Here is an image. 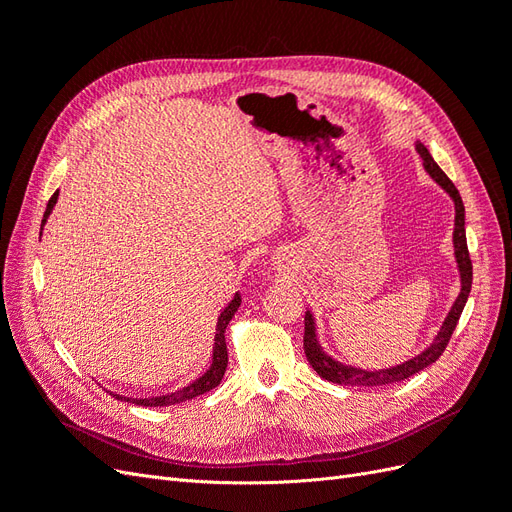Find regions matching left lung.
Here are the masks:
<instances>
[{
	"label": "left lung",
	"mask_w": 512,
	"mask_h": 512,
	"mask_svg": "<svg viewBox=\"0 0 512 512\" xmlns=\"http://www.w3.org/2000/svg\"><path fill=\"white\" fill-rule=\"evenodd\" d=\"M416 151L418 156L423 160V166L427 170V175L436 181L440 188L453 198L455 203V228H453V247H455V260H457V269H459V280H461V290L459 297L455 299L451 312L444 318L442 327L436 335V339L421 352L412 356V359L399 363L395 367L389 369H376V371H367L361 367H352V365H344L335 361L333 356H329L327 352L322 350L318 335H316V320L312 316V312H305V335H303V348H305V356L309 365L314 367L316 374L324 380L335 382V384H344V386H384V384H393V382H401L406 380L418 371L429 367L431 363H436L440 359V354L444 352L448 339H451L459 316L466 307L468 294L472 290V260L468 254V243H466V209H463V200L457 192V188L453 185V181L444 175V170L433 162L431 153L427 151V147L416 141Z\"/></svg>",
	"instance_id": "1"
}]
</instances>
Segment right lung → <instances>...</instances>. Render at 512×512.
<instances>
[{"mask_svg":"<svg viewBox=\"0 0 512 512\" xmlns=\"http://www.w3.org/2000/svg\"><path fill=\"white\" fill-rule=\"evenodd\" d=\"M57 196L59 192H55L49 200V205H46V211H44V218H42V226L46 224V220H49V215L57 203ZM42 235V232H40ZM241 305V294L237 292L235 297H232V301L222 309V314L218 318V324H215V339H213V356H211V365L209 369L205 371L203 376L196 378L194 382H190L188 386H183V389L175 391V393H168V395H160V397H145V399H138V397H123V395H117L113 393V397L121 399V401H130V404L134 406H149V408H158V406H175V404H183V401L188 399H194L198 395H205L207 391L215 389L224 378V371H226V365H228V350H226V327L228 322L232 320V316H235V312Z\"/></svg>","mask_w":512,"mask_h":512,"instance_id":"right-lung-1","label":"right lung"}]
</instances>
